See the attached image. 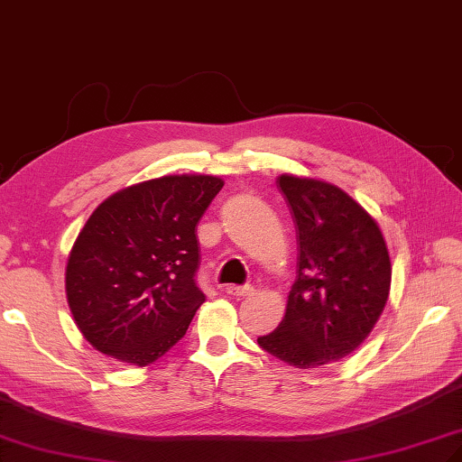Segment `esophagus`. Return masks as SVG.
Returning <instances> with one entry per match:
<instances>
[{"mask_svg": "<svg viewBox=\"0 0 462 462\" xmlns=\"http://www.w3.org/2000/svg\"><path fill=\"white\" fill-rule=\"evenodd\" d=\"M254 289L250 287V285H228L226 287V292L228 297H232V299H244V297H247V294H250Z\"/></svg>", "mask_w": 462, "mask_h": 462, "instance_id": "esophagus-1", "label": "esophagus"}]
</instances>
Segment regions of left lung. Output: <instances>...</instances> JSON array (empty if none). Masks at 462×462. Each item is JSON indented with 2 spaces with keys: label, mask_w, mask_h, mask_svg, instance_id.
Here are the masks:
<instances>
[{
  "label": "left lung",
  "mask_w": 462,
  "mask_h": 462,
  "mask_svg": "<svg viewBox=\"0 0 462 462\" xmlns=\"http://www.w3.org/2000/svg\"><path fill=\"white\" fill-rule=\"evenodd\" d=\"M277 185L297 228V279L285 318L257 344L294 369H318L373 332L393 267L376 220L339 187L287 173Z\"/></svg>",
  "instance_id": "obj_1"
}]
</instances>
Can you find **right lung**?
<instances>
[{
	"label": "right lung",
	"mask_w": 462,
	"mask_h": 462,
	"mask_svg": "<svg viewBox=\"0 0 462 462\" xmlns=\"http://www.w3.org/2000/svg\"><path fill=\"white\" fill-rule=\"evenodd\" d=\"M222 185L215 175H165L93 210L68 257L66 294L97 351L146 366L185 336L205 302L195 226Z\"/></svg>",
	"instance_id": "right-lung-1"
}]
</instances>
